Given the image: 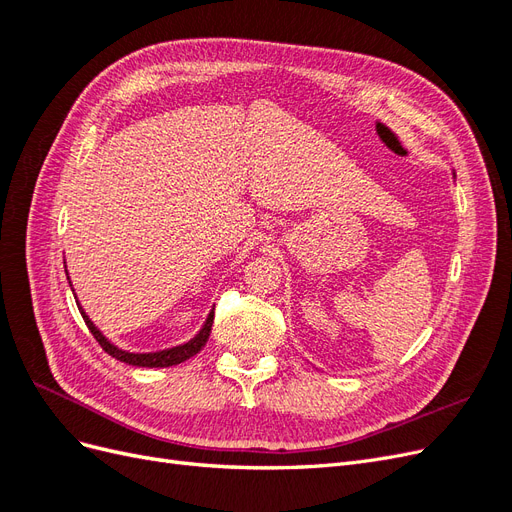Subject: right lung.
<instances>
[{
	"label": "right lung",
	"mask_w": 512,
	"mask_h": 512,
	"mask_svg": "<svg viewBox=\"0 0 512 512\" xmlns=\"http://www.w3.org/2000/svg\"><path fill=\"white\" fill-rule=\"evenodd\" d=\"M81 316H83V320L87 324V329L91 331V335H94L96 342L102 346V350L106 354L115 356L117 361H123V363H128V365H136V367H170V365H179L183 361H188L190 356H194L196 352L203 350V346L207 344V339H209V333H211V324H213L215 312L209 314L205 327L200 329V333L192 339V342L183 344V346H177V348H170V350H162V352H151V354H132V352H126V350H119L117 346H113L111 342H108V339L94 327V322H91L85 316L83 309H81Z\"/></svg>",
	"instance_id": "1"
}]
</instances>
